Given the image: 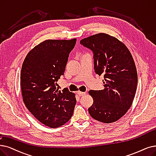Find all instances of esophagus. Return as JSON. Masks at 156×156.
<instances>
[{
    "label": "esophagus",
    "instance_id": "1",
    "mask_svg": "<svg viewBox=\"0 0 156 156\" xmlns=\"http://www.w3.org/2000/svg\"><path fill=\"white\" fill-rule=\"evenodd\" d=\"M78 94L79 95V96H84V95H85V92H80V91H78Z\"/></svg>",
    "mask_w": 156,
    "mask_h": 156
}]
</instances>
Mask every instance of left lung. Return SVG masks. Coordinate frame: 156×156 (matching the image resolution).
I'll use <instances>...</instances> for the list:
<instances>
[{
    "instance_id": "1",
    "label": "left lung",
    "mask_w": 156,
    "mask_h": 156,
    "mask_svg": "<svg viewBox=\"0 0 156 156\" xmlns=\"http://www.w3.org/2000/svg\"><path fill=\"white\" fill-rule=\"evenodd\" d=\"M80 44L92 51L95 72L104 76L105 89L89 91L94 100L89 113L101 122H114L129 109L136 94L138 75L133 58L124 43L107 34L84 38Z\"/></svg>"
}]
</instances>
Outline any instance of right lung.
<instances>
[{
	"label": "right lung",
	"mask_w": 156,
	"mask_h": 156,
	"mask_svg": "<svg viewBox=\"0 0 156 156\" xmlns=\"http://www.w3.org/2000/svg\"><path fill=\"white\" fill-rule=\"evenodd\" d=\"M76 42V39L46 40L28 53L22 64L20 85L25 105L39 122L51 128L68 122L76 105L75 94L57 87Z\"/></svg>",
	"instance_id": "obj_1"
}]
</instances>
